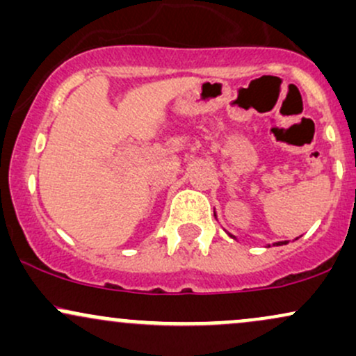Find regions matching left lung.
Segmentation results:
<instances>
[{"label":"left lung","instance_id":"8db88e82","mask_svg":"<svg viewBox=\"0 0 356 356\" xmlns=\"http://www.w3.org/2000/svg\"><path fill=\"white\" fill-rule=\"evenodd\" d=\"M214 216H216V214H214ZM227 234H229V232H227ZM229 236H231L232 239H236L232 234H229ZM283 244H286V241H284V243H283V241H280V243H275V246H283ZM268 248H269V246H268Z\"/></svg>","mask_w":356,"mask_h":356}]
</instances>
